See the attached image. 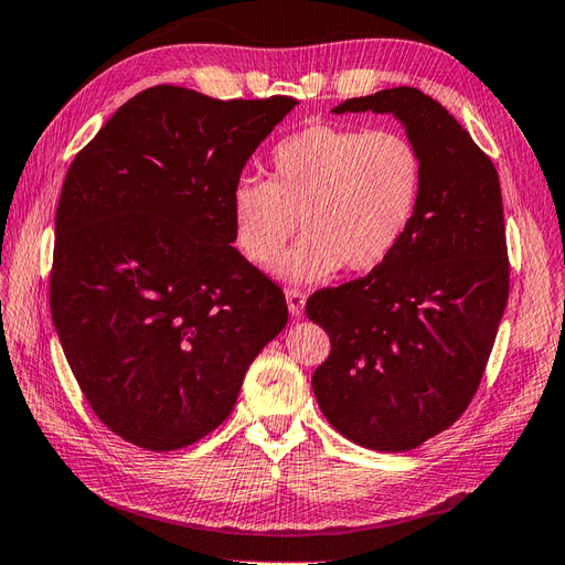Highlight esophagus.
Instances as JSON below:
<instances>
[{"mask_svg": "<svg viewBox=\"0 0 565 565\" xmlns=\"http://www.w3.org/2000/svg\"><path fill=\"white\" fill-rule=\"evenodd\" d=\"M285 297H287V309H289V313H292V316H301L303 303H307V295H303L301 289H297V287H289L287 292H285Z\"/></svg>", "mask_w": 565, "mask_h": 565, "instance_id": "esophagus-1", "label": "esophagus"}]
</instances>
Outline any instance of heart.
<instances>
[{"label":"heart","mask_w":565,"mask_h":565,"mask_svg":"<svg viewBox=\"0 0 565 565\" xmlns=\"http://www.w3.org/2000/svg\"><path fill=\"white\" fill-rule=\"evenodd\" d=\"M425 159L402 130L311 124L273 147L266 180L242 178L231 194L233 233L254 266L276 262L297 233L307 237L278 273L311 282L330 273L383 266L414 223Z\"/></svg>","instance_id":"b5f03b06"}]
</instances>
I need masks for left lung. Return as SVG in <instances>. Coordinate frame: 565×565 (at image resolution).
Segmentation results:
<instances>
[{
	"mask_svg": "<svg viewBox=\"0 0 565 565\" xmlns=\"http://www.w3.org/2000/svg\"><path fill=\"white\" fill-rule=\"evenodd\" d=\"M332 111L394 114L425 159V185L383 266L309 297L307 316L330 338L311 385L347 439L408 451L463 416L492 354L511 276L499 175L459 120L416 87Z\"/></svg>",
	"mask_w": 565,
	"mask_h": 565,
	"instance_id": "8db88e82",
	"label": "left lung"
}]
</instances>
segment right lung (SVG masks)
<instances>
[{
    "instance_id": "1",
    "label": "right lung",
    "mask_w": 565,
    "mask_h": 565,
    "mask_svg": "<svg viewBox=\"0 0 565 565\" xmlns=\"http://www.w3.org/2000/svg\"><path fill=\"white\" fill-rule=\"evenodd\" d=\"M297 104L157 85L71 163L52 320L85 402L135 447L175 451L216 430L256 354L287 326L282 289L231 245V194Z\"/></svg>"
}]
</instances>
